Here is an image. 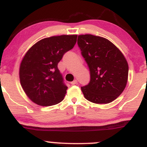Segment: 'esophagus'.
<instances>
[{
	"mask_svg": "<svg viewBox=\"0 0 147 147\" xmlns=\"http://www.w3.org/2000/svg\"><path fill=\"white\" fill-rule=\"evenodd\" d=\"M77 83H78V80H73L72 82H71V84H76Z\"/></svg>",
	"mask_w": 147,
	"mask_h": 147,
	"instance_id": "34e87169",
	"label": "esophagus"
}]
</instances>
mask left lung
Returning <instances> with one entry per match:
<instances>
[{
  "instance_id": "1",
  "label": "left lung",
  "mask_w": 147,
  "mask_h": 147,
  "mask_svg": "<svg viewBox=\"0 0 147 147\" xmlns=\"http://www.w3.org/2000/svg\"><path fill=\"white\" fill-rule=\"evenodd\" d=\"M78 45L90 72L89 84L81 87L84 97L96 104L116 100L128 80V63L121 52L106 38L90 34L79 35Z\"/></svg>"
}]
</instances>
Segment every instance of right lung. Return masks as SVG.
<instances>
[{
	"instance_id": "1",
	"label": "right lung",
	"mask_w": 147,
	"mask_h": 147,
	"mask_svg": "<svg viewBox=\"0 0 147 147\" xmlns=\"http://www.w3.org/2000/svg\"><path fill=\"white\" fill-rule=\"evenodd\" d=\"M77 38V35H63L44 38L25 55L19 72L20 84L34 103L47 107L63 100L67 87L57 64L73 48Z\"/></svg>"
}]
</instances>
